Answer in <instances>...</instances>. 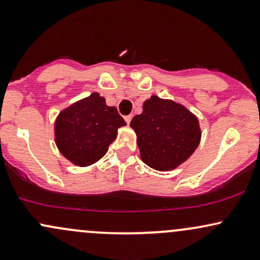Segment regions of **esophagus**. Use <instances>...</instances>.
Returning <instances> with one entry per match:
<instances>
[{"label":"esophagus","instance_id":"obj_1","mask_svg":"<svg viewBox=\"0 0 260 260\" xmlns=\"http://www.w3.org/2000/svg\"><path fill=\"white\" fill-rule=\"evenodd\" d=\"M131 120H132V115H128V116H124V121L127 122V123H129Z\"/></svg>","mask_w":260,"mask_h":260}]
</instances>
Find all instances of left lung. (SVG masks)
Instances as JSON below:
<instances>
[{
	"label": "left lung",
	"instance_id": "1",
	"mask_svg": "<svg viewBox=\"0 0 260 260\" xmlns=\"http://www.w3.org/2000/svg\"><path fill=\"white\" fill-rule=\"evenodd\" d=\"M129 126L136 132L140 159L157 171H171L189 159L198 148L202 129L198 117L171 99L151 95L143 112Z\"/></svg>",
	"mask_w": 260,
	"mask_h": 260
}]
</instances>
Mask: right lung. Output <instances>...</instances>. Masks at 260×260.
<instances>
[{"instance_id":"1","label":"right lung","mask_w":260,"mask_h":260,"mask_svg":"<svg viewBox=\"0 0 260 260\" xmlns=\"http://www.w3.org/2000/svg\"><path fill=\"white\" fill-rule=\"evenodd\" d=\"M126 124L117 109L95 91L58 113L53 124L56 147L73 165L91 166L107 153L118 128Z\"/></svg>"}]
</instances>
